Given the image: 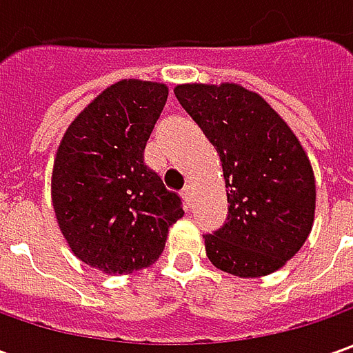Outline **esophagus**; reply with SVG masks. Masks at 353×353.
Returning a JSON list of instances; mask_svg holds the SVG:
<instances>
[{
	"label": "esophagus",
	"instance_id": "esophagus-1",
	"mask_svg": "<svg viewBox=\"0 0 353 353\" xmlns=\"http://www.w3.org/2000/svg\"><path fill=\"white\" fill-rule=\"evenodd\" d=\"M181 196H183L184 204L190 206V202H192V188L190 186H184L183 190H181Z\"/></svg>",
	"mask_w": 353,
	"mask_h": 353
}]
</instances>
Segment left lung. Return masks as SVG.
<instances>
[{"mask_svg":"<svg viewBox=\"0 0 353 353\" xmlns=\"http://www.w3.org/2000/svg\"><path fill=\"white\" fill-rule=\"evenodd\" d=\"M174 96L224 169L228 222L204 236L208 259L236 277L277 271L314 222L316 184L303 145L259 94L239 84H181Z\"/></svg>","mask_w":353,"mask_h":353,"instance_id":"1","label":"left lung"}]
</instances>
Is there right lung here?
<instances>
[{
    "label": "right lung",
    "mask_w": 353,
    "mask_h": 353,
    "mask_svg": "<svg viewBox=\"0 0 353 353\" xmlns=\"http://www.w3.org/2000/svg\"><path fill=\"white\" fill-rule=\"evenodd\" d=\"M169 88L119 80L76 116L52 167V206L80 261L103 273H133L165 250L183 202L145 165L143 151Z\"/></svg>",
    "instance_id": "obj_1"
}]
</instances>
